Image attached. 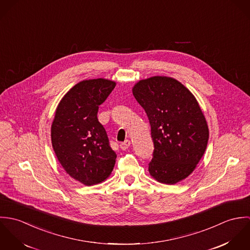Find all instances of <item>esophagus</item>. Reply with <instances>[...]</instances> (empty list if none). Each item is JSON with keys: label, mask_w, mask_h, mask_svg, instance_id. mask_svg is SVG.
<instances>
[{"label": "esophagus", "mask_w": 250, "mask_h": 250, "mask_svg": "<svg viewBox=\"0 0 250 250\" xmlns=\"http://www.w3.org/2000/svg\"><path fill=\"white\" fill-rule=\"evenodd\" d=\"M130 145H131V142L128 141V140H126L124 143H120V148H121L122 150H127Z\"/></svg>", "instance_id": "1"}]
</instances>
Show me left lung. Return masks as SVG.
<instances>
[{
    "mask_svg": "<svg viewBox=\"0 0 250 250\" xmlns=\"http://www.w3.org/2000/svg\"><path fill=\"white\" fill-rule=\"evenodd\" d=\"M133 94L151 127L150 175L173 185L187 178L202 158L209 139L204 114L191 92L175 79L156 76L140 81Z\"/></svg>",
    "mask_w": 250,
    "mask_h": 250,
    "instance_id": "left-lung-1",
    "label": "left lung"
}]
</instances>
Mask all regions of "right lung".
<instances>
[{"label": "right lung", "mask_w": 250, "mask_h": 250, "mask_svg": "<svg viewBox=\"0 0 250 250\" xmlns=\"http://www.w3.org/2000/svg\"><path fill=\"white\" fill-rule=\"evenodd\" d=\"M115 83L105 79L80 82L64 95L52 124V145L72 178L85 186L103 182L111 173L116 154L98 121L99 106Z\"/></svg>", "instance_id": "add662e5"}]
</instances>
